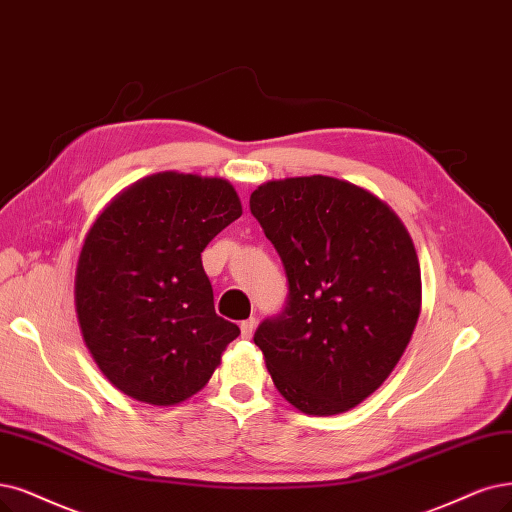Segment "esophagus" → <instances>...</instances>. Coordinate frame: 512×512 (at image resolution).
<instances>
[{
	"instance_id": "obj_1",
	"label": "esophagus",
	"mask_w": 512,
	"mask_h": 512,
	"mask_svg": "<svg viewBox=\"0 0 512 512\" xmlns=\"http://www.w3.org/2000/svg\"><path fill=\"white\" fill-rule=\"evenodd\" d=\"M255 318H249V320H242V325H240V333H242V337L244 339H249L251 335H253V331H255Z\"/></svg>"
}]
</instances>
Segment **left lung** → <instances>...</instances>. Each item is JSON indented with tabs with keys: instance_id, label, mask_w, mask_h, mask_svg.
<instances>
[{
	"instance_id": "obj_1",
	"label": "left lung",
	"mask_w": 512,
	"mask_h": 512,
	"mask_svg": "<svg viewBox=\"0 0 512 512\" xmlns=\"http://www.w3.org/2000/svg\"><path fill=\"white\" fill-rule=\"evenodd\" d=\"M251 213L289 278V304L255 344L276 390L308 415L363 403L401 361L422 312L413 240L392 208L350 181L259 185Z\"/></svg>"
}]
</instances>
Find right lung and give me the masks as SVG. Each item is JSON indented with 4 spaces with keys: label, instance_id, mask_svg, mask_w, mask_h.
<instances>
[{
    "label": "right lung",
    "instance_id": "obj_1",
    "mask_svg": "<svg viewBox=\"0 0 512 512\" xmlns=\"http://www.w3.org/2000/svg\"><path fill=\"white\" fill-rule=\"evenodd\" d=\"M242 215L230 181L164 170L94 219L75 268L84 344L113 388L149 405L202 390L240 329L215 314L200 253Z\"/></svg>",
    "mask_w": 512,
    "mask_h": 512
}]
</instances>
